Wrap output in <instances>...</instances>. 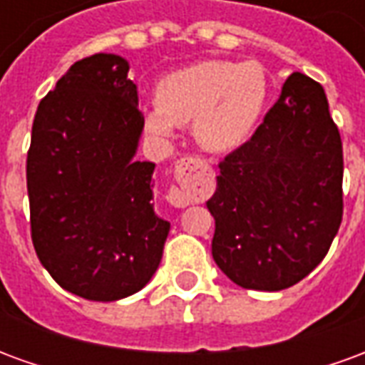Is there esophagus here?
Wrapping results in <instances>:
<instances>
[{
  "label": "esophagus",
  "mask_w": 365,
  "mask_h": 365,
  "mask_svg": "<svg viewBox=\"0 0 365 365\" xmlns=\"http://www.w3.org/2000/svg\"><path fill=\"white\" fill-rule=\"evenodd\" d=\"M178 185L168 190L170 205L187 207L193 201H203L213 190V170L199 156H185L175 164Z\"/></svg>",
  "instance_id": "esophagus-1"
}]
</instances>
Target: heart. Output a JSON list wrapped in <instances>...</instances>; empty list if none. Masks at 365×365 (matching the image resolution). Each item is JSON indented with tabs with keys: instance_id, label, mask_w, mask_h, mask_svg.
I'll return each mask as SVG.
<instances>
[{
	"instance_id": "b5f03b06",
	"label": "heart",
	"mask_w": 365,
	"mask_h": 365,
	"mask_svg": "<svg viewBox=\"0 0 365 365\" xmlns=\"http://www.w3.org/2000/svg\"><path fill=\"white\" fill-rule=\"evenodd\" d=\"M266 101L268 80L258 62L203 60L160 80L144 125L154 135L170 136L175 125L193 120L203 148L230 152L252 136Z\"/></svg>"
}]
</instances>
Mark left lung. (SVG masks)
<instances>
[{"label": "left lung", "instance_id": "1", "mask_svg": "<svg viewBox=\"0 0 365 365\" xmlns=\"http://www.w3.org/2000/svg\"><path fill=\"white\" fill-rule=\"evenodd\" d=\"M213 258L229 279L258 291L301 282L342 222V140L319 82L301 72L252 138L219 162Z\"/></svg>", "mask_w": 365, "mask_h": 365}]
</instances>
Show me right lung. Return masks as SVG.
I'll list each match as a JSON object with an SVG mask.
<instances>
[{
  "label": "right lung",
  "mask_w": 365,
  "mask_h": 365,
  "mask_svg": "<svg viewBox=\"0 0 365 365\" xmlns=\"http://www.w3.org/2000/svg\"><path fill=\"white\" fill-rule=\"evenodd\" d=\"M117 54L78 60L38 103L27 152L31 238L46 272L78 297L140 291L170 222L152 207V162H135L144 115Z\"/></svg>",
  "instance_id": "1"
}]
</instances>
